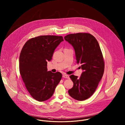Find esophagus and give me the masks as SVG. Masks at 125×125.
Listing matches in <instances>:
<instances>
[{"label":"esophagus","instance_id":"34e87169","mask_svg":"<svg viewBox=\"0 0 125 125\" xmlns=\"http://www.w3.org/2000/svg\"><path fill=\"white\" fill-rule=\"evenodd\" d=\"M63 77L65 78H66V79H69V75H67V74H64L63 75Z\"/></svg>","mask_w":125,"mask_h":125}]
</instances>
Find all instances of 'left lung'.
<instances>
[{
    "instance_id": "8db88e82",
    "label": "left lung",
    "mask_w": 125,
    "mask_h": 125,
    "mask_svg": "<svg viewBox=\"0 0 125 125\" xmlns=\"http://www.w3.org/2000/svg\"><path fill=\"white\" fill-rule=\"evenodd\" d=\"M64 39L73 47L76 63L83 70L80 78L70 76L73 86L68 94L75 100H86L95 92L104 72L105 63L99 43L93 35L85 32L68 34Z\"/></svg>"
}]
</instances>
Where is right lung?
Here are the masks:
<instances>
[{
	"label": "right lung",
	"instance_id": "1",
	"mask_svg": "<svg viewBox=\"0 0 125 125\" xmlns=\"http://www.w3.org/2000/svg\"><path fill=\"white\" fill-rule=\"evenodd\" d=\"M62 36L43 35L26 41L20 52L19 69L25 87L31 97L42 102L50 99L62 78L57 72L47 71V61L52 60Z\"/></svg>",
	"mask_w": 125,
	"mask_h": 125
}]
</instances>
